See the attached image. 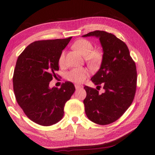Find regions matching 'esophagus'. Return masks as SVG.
<instances>
[{
  "label": "esophagus",
  "instance_id": "34e87169",
  "mask_svg": "<svg viewBox=\"0 0 155 155\" xmlns=\"http://www.w3.org/2000/svg\"><path fill=\"white\" fill-rule=\"evenodd\" d=\"M82 87V86H81V85H75V88L76 90H78V89H81V88Z\"/></svg>",
  "mask_w": 155,
  "mask_h": 155
}]
</instances>
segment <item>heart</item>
I'll list each match as a JSON object with an SVG mask.
<instances>
[{
	"mask_svg": "<svg viewBox=\"0 0 155 155\" xmlns=\"http://www.w3.org/2000/svg\"><path fill=\"white\" fill-rule=\"evenodd\" d=\"M73 48L85 56V59L90 67H97L100 64L102 55L99 51H92L93 45L86 39H79L73 44ZM65 63V52L63 51L58 58V64L63 66ZM88 76L87 71L84 68H75L67 74V79L76 83H81Z\"/></svg>",
	"mask_w": 155,
	"mask_h": 155,
	"instance_id": "heart-1",
	"label": "heart"
}]
</instances>
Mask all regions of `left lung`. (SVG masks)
<instances>
[{
    "mask_svg": "<svg viewBox=\"0 0 155 155\" xmlns=\"http://www.w3.org/2000/svg\"><path fill=\"white\" fill-rule=\"evenodd\" d=\"M83 36L99 38L104 51L100 69L91 80L97 87L102 84L105 92L99 94L98 90L85 85V114L97 124H112L133 101L137 88L136 65L126 44L114 34L96 30Z\"/></svg>",
    "mask_w": 155,
    "mask_h": 155,
    "instance_id": "1",
    "label": "left lung"
}]
</instances>
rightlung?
Listing matches in <instances>:
<instances>
[{
	"instance_id": "1",
	"label": "right lung",
	"mask_w": 155,
	"mask_h": 155,
	"mask_svg": "<svg viewBox=\"0 0 155 155\" xmlns=\"http://www.w3.org/2000/svg\"><path fill=\"white\" fill-rule=\"evenodd\" d=\"M71 38L34 41L17 59L13 76L16 99L26 116L41 126H51L61 120L65 103L75 91L69 81L61 88L49 87L59 70L58 58Z\"/></svg>"
}]
</instances>
